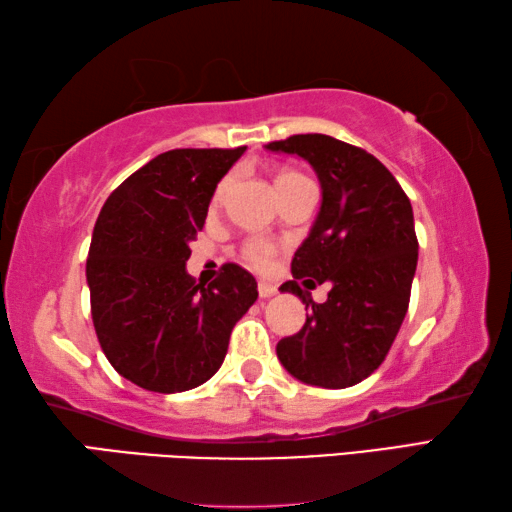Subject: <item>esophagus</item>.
I'll return each mask as SVG.
<instances>
[{"label": "esophagus", "mask_w": 512, "mask_h": 512, "mask_svg": "<svg viewBox=\"0 0 512 512\" xmlns=\"http://www.w3.org/2000/svg\"><path fill=\"white\" fill-rule=\"evenodd\" d=\"M257 291H259V298H271V296H275V293H277V289L273 287V284L271 282H259L257 284Z\"/></svg>", "instance_id": "34e87169"}]
</instances>
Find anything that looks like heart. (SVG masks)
<instances>
[{
    "label": "heart",
    "mask_w": 512,
    "mask_h": 512,
    "mask_svg": "<svg viewBox=\"0 0 512 512\" xmlns=\"http://www.w3.org/2000/svg\"><path fill=\"white\" fill-rule=\"evenodd\" d=\"M273 180H275L277 192L282 194V192H287L289 187L298 185V183H302V180H307V178L302 176V173L293 171V169H277V171H275V176H273ZM230 187H232V176L223 178L221 183L216 185V189H214V203H221L223 198H225V194L230 192ZM244 257L248 259L250 264H255V266H266L268 262H271V257H273V246H271V244H266V241H262V239H253V241H248V244H246V248H244Z\"/></svg>",
    "instance_id": "heart-1"
}]
</instances>
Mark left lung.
I'll list each match as a JSON object with an SVG mask.
<instances>
[{
  "label": "left lung",
  "mask_w": 512,
  "mask_h": 512,
  "mask_svg": "<svg viewBox=\"0 0 512 512\" xmlns=\"http://www.w3.org/2000/svg\"><path fill=\"white\" fill-rule=\"evenodd\" d=\"M314 167L323 203L291 262L296 293L311 309L298 334L277 343V359L311 386L348 388L372 375L400 332L418 266L413 207L393 173L359 146L309 133L266 144ZM329 283L320 306L308 291Z\"/></svg>",
  "instance_id": "obj_1"
}]
</instances>
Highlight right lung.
Segmentation results:
<instances>
[{"instance_id": "1", "label": "right lung", "mask_w": 512, "mask_h": 512, "mask_svg": "<svg viewBox=\"0 0 512 512\" xmlns=\"http://www.w3.org/2000/svg\"><path fill=\"white\" fill-rule=\"evenodd\" d=\"M239 149H173L128 176L94 225L88 255L97 339L121 377L183 393L221 368L232 327L257 300L246 268L225 264L205 287L187 273L219 180Z\"/></svg>"}]
</instances>
